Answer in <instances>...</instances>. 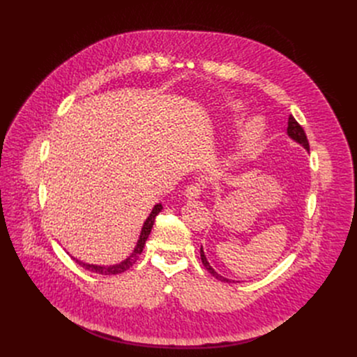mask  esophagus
<instances>
[{
    "instance_id": "1",
    "label": "esophagus",
    "mask_w": 357,
    "mask_h": 357,
    "mask_svg": "<svg viewBox=\"0 0 357 357\" xmlns=\"http://www.w3.org/2000/svg\"><path fill=\"white\" fill-rule=\"evenodd\" d=\"M202 185H199V183H192V185H189L188 188H186V190H185V193H186V197L188 199H197L199 196H200V193H202Z\"/></svg>"
}]
</instances>
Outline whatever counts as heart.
I'll return each mask as SVG.
<instances>
[{
	"label": "heart",
	"instance_id": "obj_1",
	"mask_svg": "<svg viewBox=\"0 0 357 357\" xmlns=\"http://www.w3.org/2000/svg\"><path fill=\"white\" fill-rule=\"evenodd\" d=\"M261 134H263V124L259 120H252L251 123H248L243 131V138H244L245 146L251 148L259 141Z\"/></svg>",
	"mask_w": 357,
	"mask_h": 357
}]
</instances>
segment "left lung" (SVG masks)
<instances>
[{
	"mask_svg": "<svg viewBox=\"0 0 357 357\" xmlns=\"http://www.w3.org/2000/svg\"><path fill=\"white\" fill-rule=\"evenodd\" d=\"M287 132H288V135H289L292 139H295L296 142L302 144L305 148H307V149L310 151V142H308L307 134H305L302 126H301L292 116H289V119H288V128H287ZM200 259H202L203 266H205V268H206L215 278H218V280L222 281V282H236V281H233V280H227V278L219 275V274L209 266V263H208V260H206V257H205V252H203L202 248H200Z\"/></svg>",
	"mask_w": 357,
	"mask_h": 357,
	"instance_id": "1",
	"label": "left lung"
}]
</instances>
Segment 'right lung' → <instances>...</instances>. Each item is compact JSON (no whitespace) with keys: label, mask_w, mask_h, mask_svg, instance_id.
I'll use <instances>...</instances> for the list:
<instances>
[{"label":"right lung","mask_w":357,"mask_h":357,"mask_svg":"<svg viewBox=\"0 0 357 357\" xmlns=\"http://www.w3.org/2000/svg\"><path fill=\"white\" fill-rule=\"evenodd\" d=\"M161 211H162V205H161V203H158V205H155V206H154V209H152L151 215L148 216V219L145 220V223H144V226H142L141 236H139V240H138V243H137V247L134 248V252L131 254V256H130L126 261H123L121 264L105 267V266L84 264V263H82V261H79V260H76V263H77V264H80L83 268H86V270L91 271V273H96V274H101V275H116V274H121V273H124L126 270H128V268H130V267L137 261L138 256H139V254L142 252L144 244H145V241H146V238H148V236H149V233H151L152 226H154L155 218H157V215H158Z\"/></svg>","instance_id":"add662e5"}]
</instances>
